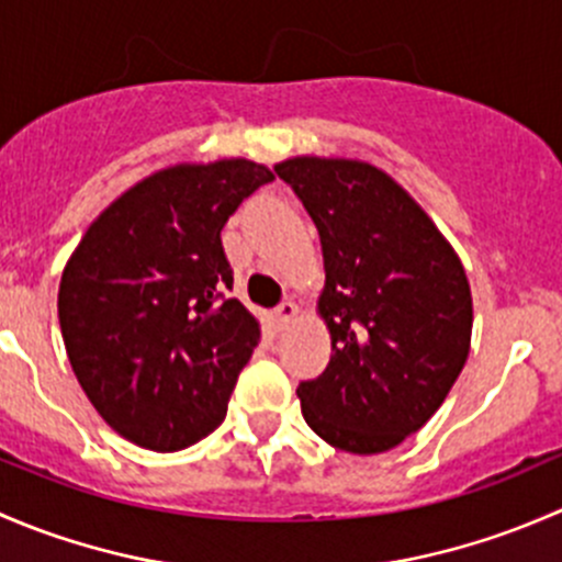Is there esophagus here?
<instances>
[{"mask_svg": "<svg viewBox=\"0 0 562 562\" xmlns=\"http://www.w3.org/2000/svg\"><path fill=\"white\" fill-rule=\"evenodd\" d=\"M293 315H296V304H293L291 299H285V302L277 304L274 317H277V323H280V326H285V323H291Z\"/></svg>", "mask_w": 562, "mask_h": 562, "instance_id": "obj_1", "label": "esophagus"}]
</instances>
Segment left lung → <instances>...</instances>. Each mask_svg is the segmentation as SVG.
Returning <instances> with one entry per match:
<instances>
[{
	"instance_id": "left-lung-1",
	"label": "left lung",
	"mask_w": 562,
	"mask_h": 562,
	"mask_svg": "<svg viewBox=\"0 0 562 562\" xmlns=\"http://www.w3.org/2000/svg\"><path fill=\"white\" fill-rule=\"evenodd\" d=\"M274 173L313 217L326 266L317 307L331 361L299 383L304 422L334 449L381 454L432 418L462 372L468 277L424 209L378 168L296 157Z\"/></svg>"
}]
</instances>
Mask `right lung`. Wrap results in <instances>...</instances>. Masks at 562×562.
Listing matches in <instances>:
<instances>
[{
	"label": "right lung",
	"instance_id": "1",
	"mask_svg": "<svg viewBox=\"0 0 562 562\" xmlns=\"http://www.w3.org/2000/svg\"><path fill=\"white\" fill-rule=\"evenodd\" d=\"M274 179L249 160L176 166L138 181L89 225L59 285L67 359L122 438L179 451L225 418L260 342L228 299L225 223Z\"/></svg>",
	"mask_w": 562,
	"mask_h": 562
}]
</instances>
